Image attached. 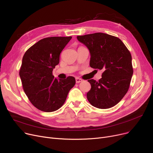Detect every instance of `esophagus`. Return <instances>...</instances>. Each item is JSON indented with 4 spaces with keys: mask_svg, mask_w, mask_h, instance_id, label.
<instances>
[{
    "mask_svg": "<svg viewBox=\"0 0 153 153\" xmlns=\"http://www.w3.org/2000/svg\"><path fill=\"white\" fill-rule=\"evenodd\" d=\"M75 80H76V83H79L82 82L83 81V79H82L81 78H76Z\"/></svg>",
    "mask_w": 153,
    "mask_h": 153,
    "instance_id": "obj_1",
    "label": "esophagus"
}]
</instances>
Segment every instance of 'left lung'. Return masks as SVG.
I'll return each mask as SVG.
<instances>
[{
    "label": "left lung",
    "mask_w": 153,
    "mask_h": 153,
    "mask_svg": "<svg viewBox=\"0 0 153 153\" xmlns=\"http://www.w3.org/2000/svg\"><path fill=\"white\" fill-rule=\"evenodd\" d=\"M90 53V67L103 70L98 82L88 79L91 90L86 97L90 103L100 109L118 104L127 93L133 69L129 51L118 37L104 33L77 36Z\"/></svg>",
    "instance_id": "1"
}]
</instances>
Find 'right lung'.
Segmentation results:
<instances>
[{"label":"right lung","instance_id":"add662e5","mask_svg":"<svg viewBox=\"0 0 153 153\" xmlns=\"http://www.w3.org/2000/svg\"><path fill=\"white\" fill-rule=\"evenodd\" d=\"M71 37L43 39L25 53L19 75L24 90L32 104L45 112L55 111L62 107L75 78H54L52 71L60 62V54Z\"/></svg>","mask_w":153,"mask_h":153}]
</instances>
